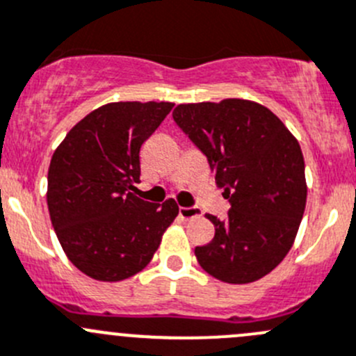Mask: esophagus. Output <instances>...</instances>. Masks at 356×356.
<instances>
[{"label": "esophagus", "mask_w": 356, "mask_h": 356, "mask_svg": "<svg viewBox=\"0 0 356 356\" xmlns=\"http://www.w3.org/2000/svg\"><path fill=\"white\" fill-rule=\"evenodd\" d=\"M202 216V210L196 207H179V217L182 219H195V217Z\"/></svg>", "instance_id": "obj_1"}]
</instances>
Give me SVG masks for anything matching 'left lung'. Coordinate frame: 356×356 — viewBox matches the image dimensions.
<instances>
[{
    "instance_id": "obj_1",
    "label": "left lung",
    "mask_w": 356,
    "mask_h": 356,
    "mask_svg": "<svg viewBox=\"0 0 356 356\" xmlns=\"http://www.w3.org/2000/svg\"><path fill=\"white\" fill-rule=\"evenodd\" d=\"M179 129L207 156L229 200L212 241L195 248L200 266L226 284H250L291 250L306 207L305 158L287 127L268 108L243 99L181 104Z\"/></svg>"
}]
</instances>
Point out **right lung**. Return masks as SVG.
<instances>
[{"mask_svg": "<svg viewBox=\"0 0 356 356\" xmlns=\"http://www.w3.org/2000/svg\"><path fill=\"white\" fill-rule=\"evenodd\" d=\"M172 102H113L76 123L48 168V212L69 261L101 282H120L144 270L161 234L177 217L172 198L137 196L140 147Z\"/></svg>", "mask_w": 356, "mask_h": 356, "instance_id": "add662e5", "label": "right lung"}]
</instances>
